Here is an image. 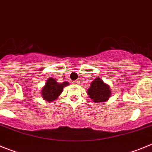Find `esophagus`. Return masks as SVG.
<instances>
[{
    "label": "esophagus",
    "mask_w": 152,
    "mask_h": 152,
    "mask_svg": "<svg viewBox=\"0 0 152 152\" xmlns=\"http://www.w3.org/2000/svg\"><path fill=\"white\" fill-rule=\"evenodd\" d=\"M79 79H78V80H76V81H73V83H74V84H79Z\"/></svg>",
    "instance_id": "34e87169"
}]
</instances>
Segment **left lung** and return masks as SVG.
I'll return each instance as SVG.
<instances>
[{
	"mask_svg": "<svg viewBox=\"0 0 152 152\" xmlns=\"http://www.w3.org/2000/svg\"><path fill=\"white\" fill-rule=\"evenodd\" d=\"M87 95L95 103L105 102L111 97L112 93L110 86L99 77L95 78L91 83L87 89Z\"/></svg>",
	"mask_w": 152,
	"mask_h": 152,
	"instance_id": "1",
	"label": "left lung"
}]
</instances>
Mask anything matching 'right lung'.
<instances>
[{"mask_svg":"<svg viewBox=\"0 0 152 152\" xmlns=\"http://www.w3.org/2000/svg\"><path fill=\"white\" fill-rule=\"evenodd\" d=\"M69 86L67 81L58 83L55 79L50 77L46 80L45 85L41 89V95L45 102H52L61 95L64 88Z\"/></svg>","mask_w":152,"mask_h":152,"instance_id":"1","label":"right lung"}]
</instances>
